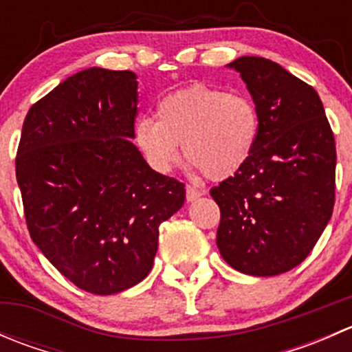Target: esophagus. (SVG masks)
Returning <instances> with one entry per match:
<instances>
[{
	"label": "esophagus",
	"mask_w": 352,
	"mask_h": 352,
	"mask_svg": "<svg viewBox=\"0 0 352 352\" xmlns=\"http://www.w3.org/2000/svg\"><path fill=\"white\" fill-rule=\"evenodd\" d=\"M202 194H204V190L197 189V187H194V186H187L186 187V197H187V201H189V202L196 201V199L201 197Z\"/></svg>",
	"instance_id": "34e87169"
}]
</instances>
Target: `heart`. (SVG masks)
I'll return each instance as SVG.
<instances>
[{
  "instance_id": "obj_1",
  "label": "heart",
  "mask_w": 352,
  "mask_h": 352,
  "mask_svg": "<svg viewBox=\"0 0 352 352\" xmlns=\"http://www.w3.org/2000/svg\"><path fill=\"white\" fill-rule=\"evenodd\" d=\"M258 110L248 95L194 83L166 94L156 119L140 117L134 143L158 172H168L184 156L208 179L235 175L248 162L258 138Z\"/></svg>"
}]
</instances>
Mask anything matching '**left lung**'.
<instances>
[{
    "mask_svg": "<svg viewBox=\"0 0 352 352\" xmlns=\"http://www.w3.org/2000/svg\"><path fill=\"white\" fill-rule=\"evenodd\" d=\"M258 110L248 162L212 187L219 206L216 245L236 271L278 276L308 257L336 202V141L314 87L271 59L230 63Z\"/></svg>",
    "mask_w": 352,
    "mask_h": 352,
    "instance_id": "1",
    "label": "left lung"
}]
</instances>
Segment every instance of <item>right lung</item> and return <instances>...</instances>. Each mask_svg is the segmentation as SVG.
Instances as JSON below:
<instances>
[{
    "label": "right lung",
    "instance_id": "obj_1",
    "mask_svg": "<svg viewBox=\"0 0 352 352\" xmlns=\"http://www.w3.org/2000/svg\"><path fill=\"white\" fill-rule=\"evenodd\" d=\"M136 116V74L88 67L35 102L23 120L15 165L28 233L88 293L143 281L160 225L186 201V186L151 170L131 143Z\"/></svg>",
    "mask_w": 352,
    "mask_h": 352
}]
</instances>
